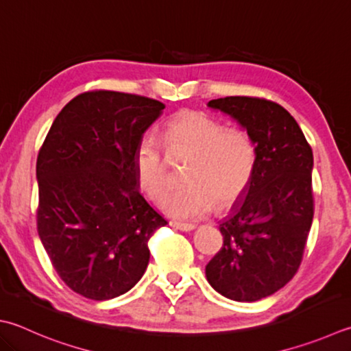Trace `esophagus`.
I'll list each match as a JSON object with an SVG mask.
<instances>
[{
  "instance_id": "esophagus-1",
  "label": "esophagus",
  "mask_w": 351,
  "mask_h": 351,
  "mask_svg": "<svg viewBox=\"0 0 351 351\" xmlns=\"http://www.w3.org/2000/svg\"><path fill=\"white\" fill-rule=\"evenodd\" d=\"M171 226H173L174 229H178L182 230V232H191V230H194L195 226L194 224H188V223H178V221H171L169 223Z\"/></svg>"
}]
</instances>
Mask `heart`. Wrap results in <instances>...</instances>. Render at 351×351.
<instances>
[{"label":"heart","mask_w":351,"mask_h":351,"mask_svg":"<svg viewBox=\"0 0 351 351\" xmlns=\"http://www.w3.org/2000/svg\"><path fill=\"white\" fill-rule=\"evenodd\" d=\"M169 154L193 157L186 171L188 186L163 198L162 208L178 220H197L214 208H228L247 188L255 167V148L241 130H224L220 122L200 111H182L165 130ZM138 186L158 200L168 186V165L158 138H141L134 153Z\"/></svg>","instance_id":"b5f03b06"}]
</instances>
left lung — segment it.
Here are the masks:
<instances>
[{"mask_svg": "<svg viewBox=\"0 0 351 351\" xmlns=\"http://www.w3.org/2000/svg\"><path fill=\"white\" fill-rule=\"evenodd\" d=\"M208 107L246 131L255 167L220 223L223 247L206 264V280L229 300L254 302L278 292L301 264L313 220V153L300 125L278 104L229 96Z\"/></svg>", "mask_w": 351, "mask_h": 351, "instance_id": "8db88e82", "label": "left lung"}]
</instances>
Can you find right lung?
<instances>
[{
	"label": "right lung",
	"instance_id": "right-lung-1",
	"mask_svg": "<svg viewBox=\"0 0 351 351\" xmlns=\"http://www.w3.org/2000/svg\"><path fill=\"white\" fill-rule=\"evenodd\" d=\"M165 105L88 91L65 105L36 160L38 234L61 280L88 300L127 293L149 261L148 240L168 224L138 193L134 153Z\"/></svg>",
	"mask_w": 351,
	"mask_h": 351
}]
</instances>
